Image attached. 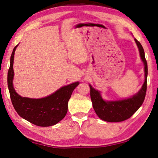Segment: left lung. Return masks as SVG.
I'll use <instances>...</instances> for the list:
<instances>
[{
	"instance_id": "obj_1",
	"label": "left lung",
	"mask_w": 158,
	"mask_h": 158,
	"mask_svg": "<svg viewBox=\"0 0 158 158\" xmlns=\"http://www.w3.org/2000/svg\"><path fill=\"white\" fill-rule=\"evenodd\" d=\"M139 50L140 56L144 63L145 70V82L139 91L130 98L115 100L106 101L102 98L100 92L89 85L90 96L92 102L93 108L100 119L108 122H123L132 116L143 103L147 91V78L148 69L145 56V52L140 42L135 39Z\"/></svg>"
}]
</instances>
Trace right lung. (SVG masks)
<instances>
[{
  "instance_id": "1",
  "label": "right lung",
  "mask_w": 158,
  "mask_h": 158,
  "mask_svg": "<svg viewBox=\"0 0 158 158\" xmlns=\"http://www.w3.org/2000/svg\"><path fill=\"white\" fill-rule=\"evenodd\" d=\"M18 45L13 50L7 75V84L13 106L20 117L36 126L48 127L55 125L66 116L69 100L79 83L77 81L63 86L45 98L36 99L20 96L13 85V59Z\"/></svg>"
}]
</instances>
